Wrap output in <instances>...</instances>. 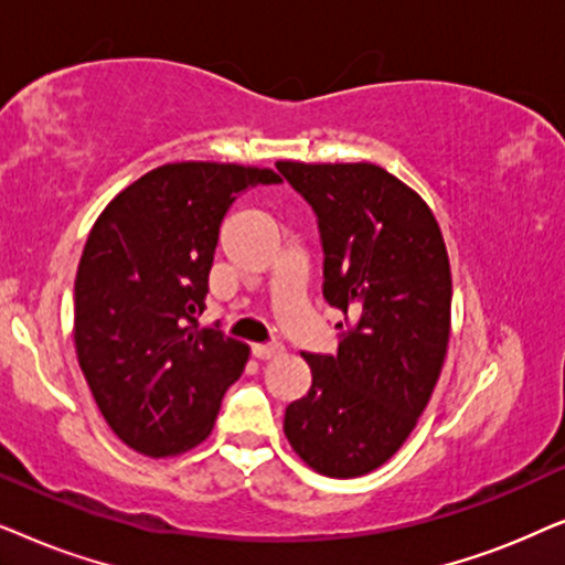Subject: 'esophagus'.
Here are the masks:
<instances>
[{"label": "esophagus", "mask_w": 565, "mask_h": 565, "mask_svg": "<svg viewBox=\"0 0 565 565\" xmlns=\"http://www.w3.org/2000/svg\"><path fill=\"white\" fill-rule=\"evenodd\" d=\"M253 356L255 359H260V361H266V359H274V356H278V353H281V345L278 343H268V345H253Z\"/></svg>", "instance_id": "34e87169"}]
</instances>
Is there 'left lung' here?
Listing matches in <instances>:
<instances>
[{
    "label": "left lung",
    "instance_id": "1",
    "mask_svg": "<svg viewBox=\"0 0 565 565\" xmlns=\"http://www.w3.org/2000/svg\"><path fill=\"white\" fill-rule=\"evenodd\" d=\"M276 170L318 216L322 297L345 318L335 356L302 353L312 387L287 408L284 434L312 470L359 478L403 447L445 366L447 245L426 201L380 164Z\"/></svg>",
    "mask_w": 565,
    "mask_h": 565
}]
</instances>
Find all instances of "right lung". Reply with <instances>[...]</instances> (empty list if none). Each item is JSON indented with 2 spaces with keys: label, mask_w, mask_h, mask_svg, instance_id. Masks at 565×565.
Masks as SVG:
<instances>
[{
  "label": "right lung",
  "mask_w": 565,
  "mask_h": 565,
  "mask_svg": "<svg viewBox=\"0 0 565 565\" xmlns=\"http://www.w3.org/2000/svg\"><path fill=\"white\" fill-rule=\"evenodd\" d=\"M281 183L268 168L162 164L124 188L89 230L74 281V345L103 418L147 457L193 449L250 349L199 328L224 214Z\"/></svg>",
  "instance_id": "right-lung-1"
}]
</instances>
